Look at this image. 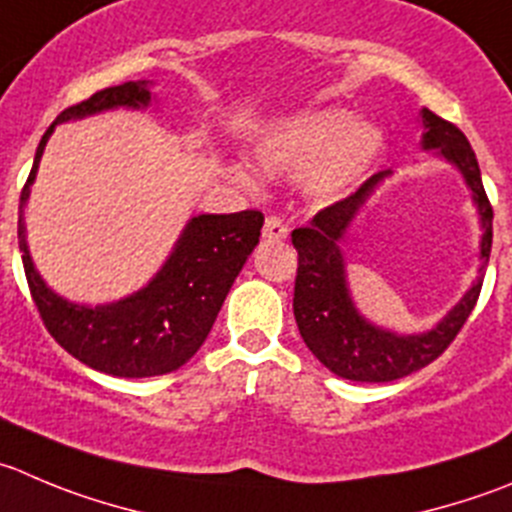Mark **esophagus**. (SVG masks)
<instances>
[{"label": "esophagus", "mask_w": 512, "mask_h": 512, "mask_svg": "<svg viewBox=\"0 0 512 512\" xmlns=\"http://www.w3.org/2000/svg\"><path fill=\"white\" fill-rule=\"evenodd\" d=\"M289 236V228L284 226V221H281L279 216H269L264 223V238H269V241H284V238Z\"/></svg>", "instance_id": "1"}]
</instances>
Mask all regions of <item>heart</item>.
Here are the masks:
<instances>
[{
    "mask_svg": "<svg viewBox=\"0 0 512 512\" xmlns=\"http://www.w3.org/2000/svg\"><path fill=\"white\" fill-rule=\"evenodd\" d=\"M384 148L374 125L357 123L347 110H311L266 130L253 143V160L269 175H304V188L316 201H337L362 183ZM233 180L248 191L256 175L233 168Z\"/></svg>",
    "mask_w": 512,
    "mask_h": 512,
    "instance_id": "1",
    "label": "heart"
}]
</instances>
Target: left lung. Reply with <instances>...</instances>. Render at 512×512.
<instances>
[{
    "mask_svg": "<svg viewBox=\"0 0 512 512\" xmlns=\"http://www.w3.org/2000/svg\"><path fill=\"white\" fill-rule=\"evenodd\" d=\"M420 115L425 128L422 148L437 150V155L455 165L472 191V203L478 206L480 226H483L480 259L485 266L493 246V206L485 196L478 158L457 125L437 118L427 107H422ZM389 175L392 170L372 175L357 193L337 201L334 206H326L311 218L309 226L291 233V243L299 251L294 316L301 339L329 372L352 382H392L435 362L472 314L483 286L475 281L460 304L452 306L445 319L422 334H394L359 314L349 294L344 253L339 243L357 218L359 208Z\"/></svg>",
    "mask_w": 512,
    "mask_h": 512,
    "instance_id": "left-lung-1",
    "label": "left lung"
}]
</instances>
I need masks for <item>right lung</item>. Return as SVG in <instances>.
<instances>
[{"label": "right lung", "mask_w": 512, "mask_h": 512, "mask_svg": "<svg viewBox=\"0 0 512 512\" xmlns=\"http://www.w3.org/2000/svg\"><path fill=\"white\" fill-rule=\"evenodd\" d=\"M150 97L145 80L123 82L62 110L42 135L19 198V251L29 291L47 332L87 367L128 379L175 372L201 349L264 226L261 211L221 216L203 213L191 218L158 274L133 296L113 304H72L42 281L29 256L22 213L52 130L65 120L87 118L115 107L143 110L150 105Z\"/></svg>", "instance_id": "add662e5"}]
</instances>
